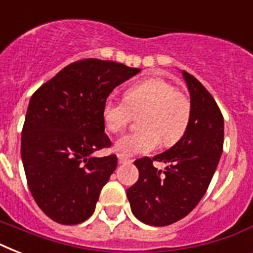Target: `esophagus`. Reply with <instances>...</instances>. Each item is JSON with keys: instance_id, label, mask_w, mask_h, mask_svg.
Masks as SVG:
<instances>
[{"instance_id": "obj_1", "label": "esophagus", "mask_w": 253, "mask_h": 253, "mask_svg": "<svg viewBox=\"0 0 253 253\" xmlns=\"http://www.w3.org/2000/svg\"><path fill=\"white\" fill-rule=\"evenodd\" d=\"M118 159H119V163H121V164H130V163H132V160H131L130 158L123 156V155H118Z\"/></svg>"}]
</instances>
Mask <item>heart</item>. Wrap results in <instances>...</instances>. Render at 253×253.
<instances>
[{"mask_svg": "<svg viewBox=\"0 0 253 253\" xmlns=\"http://www.w3.org/2000/svg\"><path fill=\"white\" fill-rule=\"evenodd\" d=\"M138 115V128L115 142V151L123 156L148 154L163 144L180 140L188 128L190 99L163 79H148L132 85L125 93V101L109 98L102 106V122L109 132L122 131L131 114Z\"/></svg>", "mask_w": 253, "mask_h": 253, "instance_id": "b5f03b06", "label": "heart"}]
</instances>
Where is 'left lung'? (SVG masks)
Here are the masks:
<instances>
[{"mask_svg": "<svg viewBox=\"0 0 253 253\" xmlns=\"http://www.w3.org/2000/svg\"><path fill=\"white\" fill-rule=\"evenodd\" d=\"M192 114L181 139L154 159L134 163L136 184L127 189L131 211L150 226H168L186 216L205 196L223 150L224 122L219 107L196 77L182 71ZM154 160L167 164L155 169Z\"/></svg>", "mask_w": 253, "mask_h": 253, "instance_id": "1", "label": "left lung"}]
</instances>
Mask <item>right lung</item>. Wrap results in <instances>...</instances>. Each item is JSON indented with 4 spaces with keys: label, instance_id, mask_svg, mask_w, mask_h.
Listing matches in <instances>:
<instances>
[{
    "label": "right lung",
    "instance_id": "1",
    "mask_svg": "<svg viewBox=\"0 0 253 253\" xmlns=\"http://www.w3.org/2000/svg\"><path fill=\"white\" fill-rule=\"evenodd\" d=\"M139 68L86 59L67 65L30 99L21 156L30 192L42 211L61 224H77L94 212L99 193L117 169L102 106L114 87Z\"/></svg>",
    "mask_w": 253,
    "mask_h": 253
}]
</instances>
